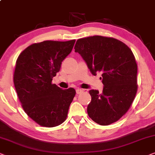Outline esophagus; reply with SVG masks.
<instances>
[{
  "instance_id": "1",
  "label": "esophagus",
  "mask_w": 155,
  "mask_h": 155,
  "mask_svg": "<svg viewBox=\"0 0 155 155\" xmlns=\"http://www.w3.org/2000/svg\"><path fill=\"white\" fill-rule=\"evenodd\" d=\"M83 91H84L82 89H80V88H77V89L76 90V94H81V93H83Z\"/></svg>"
}]
</instances>
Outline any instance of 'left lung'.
<instances>
[{
    "mask_svg": "<svg viewBox=\"0 0 155 155\" xmlns=\"http://www.w3.org/2000/svg\"><path fill=\"white\" fill-rule=\"evenodd\" d=\"M93 75L101 74L104 89L90 90L88 116L101 125H108L124 115L137 90V65L131 49L113 38L93 36L79 39L74 47Z\"/></svg>",
    "mask_w": 155,
    "mask_h": 155,
    "instance_id": "left-lung-1",
    "label": "left lung"
}]
</instances>
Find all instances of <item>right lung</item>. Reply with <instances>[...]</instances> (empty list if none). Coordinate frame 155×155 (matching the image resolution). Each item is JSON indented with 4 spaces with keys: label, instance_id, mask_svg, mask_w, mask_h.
I'll return each instance as SVG.
<instances>
[{
    "label": "right lung",
    "instance_id": "1",
    "mask_svg": "<svg viewBox=\"0 0 155 155\" xmlns=\"http://www.w3.org/2000/svg\"><path fill=\"white\" fill-rule=\"evenodd\" d=\"M75 41L35 43L22 51L16 61L13 82L18 98L27 115L41 126H57L67 118L76 91L62 90L51 81Z\"/></svg>",
    "mask_w": 155,
    "mask_h": 155
}]
</instances>
